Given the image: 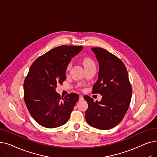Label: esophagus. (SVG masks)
<instances>
[{
	"label": "esophagus",
	"mask_w": 157,
	"mask_h": 157,
	"mask_svg": "<svg viewBox=\"0 0 157 157\" xmlns=\"http://www.w3.org/2000/svg\"><path fill=\"white\" fill-rule=\"evenodd\" d=\"M79 100H80V101L83 100V95H79Z\"/></svg>",
	"instance_id": "obj_1"
}]
</instances>
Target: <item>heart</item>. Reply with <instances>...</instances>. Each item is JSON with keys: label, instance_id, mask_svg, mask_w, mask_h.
<instances>
[{"label": "heart", "instance_id": "b5f03b06", "mask_svg": "<svg viewBox=\"0 0 157 157\" xmlns=\"http://www.w3.org/2000/svg\"><path fill=\"white\" fill-rule=\"evenodd\" d=\"M83 63H84V65H85V67H87V66H88V65H92V64H94V63H93V62L91 61V60L89 59H88V58H86V59H85L84 60V61H83ZM71 63H69V65H68V67H67V70H69V68H70V67H71Z\"/></svg>", "mask_w": 157, "mask_h": 157}]
</instances>
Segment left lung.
I'll list each match as a JSON object with an SVG mask.
<instances>
[{
    "label": "left lung",
    "mask_w": 157,
    "mask_h": 157,
    "mask_svg": "<svg viewBox=\"0 0 157 157\" xmlns=\"http://www.w3.org/2000/svg\"><path fill=\"white\" fill-rule=\"evenodd\" d=\"M99 65L98 79L93 94H100V102L85 95L88 108L85 119L88 124L101 130H109L118 125L129 107L132 87L127 70L117 56L101 48H92Z\"/></svg>",
    "instance_id": "1"
}]
</instances>
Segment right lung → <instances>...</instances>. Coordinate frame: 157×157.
Listing matches in <instances>:
<instances>
[{
	"label": "right lung",
	"instance_id": "1",
	"mask_svg": "<svg viewBox=\"0 0 157 157\" xmlns=\"http://www.w3.org/2000/svg\"><path fill=\"white\" fill-rule=\"evenodd\" d=\"M83 46H60L39 56L30 66L23 84L24 100L32 118L41 126L56 128L69 120L79 95L71 93L60 98L55 89L66 78L72 58Z\"/></svg>",
	"mask_w": 157,
	"mask_h": 157
}]
</instances>
